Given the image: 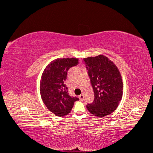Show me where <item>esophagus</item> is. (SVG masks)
I'll use <instances>...</instances> for the list:
<instances>
[{
  "label": "esophagus",
  "instance_id": "1",
  "mask_svg": "<svg viewBox=\"0 0 153 153\" xmlns=\"http://www.w3.org/2000/svg\"><path fill=\"white\" fill-rule=\"evenodd\" d=\"M79 98H80V100L81 101H84V95H83V94L80 95V96H79Z\"/></svg>",
  "mask_w": 153,
  "mask_h": 153
}]
</instances>
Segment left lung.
Returning a JSON list of instances; mask_svg holds the SVG:
<instances>
[{
    "label": "left lung",
    "instance_id": "8db88e82",
    "mask_svg": "<svg viewBox=\"0 0 153 153\" xmlns=\"http://www.w3.org/2000/svg\"><path fill=\"white\" fill-rule=\"evenodd\" d=\"M91 84L93 88V103L87 105L89 112L103 117L117 108L123 96V80L115 64L105 55L84 58Z\"/></svg>",
    "mask_w": 153,
    "mask_h": 153
}]
</instances>
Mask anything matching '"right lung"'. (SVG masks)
Instances as JSON below:
<instances>
[{"label": "right lung", "instance_id": "obj_1", "mask_svg": "<svg viewBox=\"0 0 153 153\" xmlns=\"http://www.w3.org/2000/svg\"><path fill=\"white\" fill-rule=\"evenodd\" d=\"M78 64L76 58L57 59L51 62L45 69L40 82V93L47 108L59 117L68 114L76 97L69 95L66 81L69 69Z\"/></svg>", "mask_w": 153, "mask_h": 153}]
</instances>
